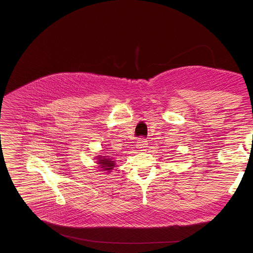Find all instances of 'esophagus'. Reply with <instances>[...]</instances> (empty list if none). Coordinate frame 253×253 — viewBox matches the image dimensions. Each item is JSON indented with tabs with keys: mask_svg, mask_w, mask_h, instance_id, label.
Instances as JSON below:
<instances>
[{
	"mask_svg": "<svg viewBox=\"0 0 253 253\" xmlns=\"http://www.w3.org/2000/svg\"><path fill=\"white\" fill-rule=\"evenodd\" d=\"M148 147V142L146 139H140L138 140L136 144V148H138L140 151H144Z\"/></svg>",
	"mask_w": 253,
	"mask_h": 253,
	"instance_id": "34e87169",
	"label": "esophagus"
}]
</instances>
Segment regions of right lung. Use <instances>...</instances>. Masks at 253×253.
<instances>
[{"instance_id": "obj_1", "label": "right lung", "mask_w": 253, "mask_h": 253, "mask_svg": "<svg viewBox=\"0 0 253 253\" xmlns=\"http://www.w3.org/2000/svg\"><path fill=\"white\" fill-rule=\"evenodd\" d=\"M96 159L98 167L101 169V171H106L107 174H109L111 170H113V168L115 167V161L109 156L98 155Z\"/></svg>"}]
</instances>
